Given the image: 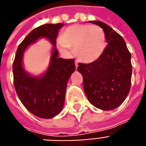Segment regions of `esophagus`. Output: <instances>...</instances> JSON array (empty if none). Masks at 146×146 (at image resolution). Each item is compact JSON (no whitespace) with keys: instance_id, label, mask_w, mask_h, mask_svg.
Here are the masks:
<instances>
[{"instance_id":"1","label":"esophagus","mask_w":146,"mask_h":146,"mask_svg":"<svg viewBox=\"0 0 146 146\" xmlns=\"http://www.w3.org/2000/svg\"><path fill=\"white\" fill-rule=\"evenodd\" d=\"M74 64H75V67H76V68H78V61L75 60V62H74Z\"/></svg>"}]
</instances>
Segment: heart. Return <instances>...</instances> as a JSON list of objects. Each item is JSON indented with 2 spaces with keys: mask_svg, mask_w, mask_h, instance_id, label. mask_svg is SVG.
Listing matches in <instances>:
<instances>
[{
  "mask_svg": "<svg viewBox=\"0 0 146 146\" xmlns=\"http://www.w3.org/2000/svg\"><path fill=\"white\" fill-rule=\"evenodd\" d=\"M58 46L65 50L74 48L75 54L86 63L94 62L101 56L107 46L104 31L98 26L74 24L66 28L58 41Z\"/></svg>",
  "mask_w": 146,
  "mask_h": 146,
  "instance_id": "heart-1",
  "label": "heart"
}]
</instances>
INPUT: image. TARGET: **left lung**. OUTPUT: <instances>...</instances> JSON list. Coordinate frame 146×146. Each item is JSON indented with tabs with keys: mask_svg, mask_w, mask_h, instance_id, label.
<instances>
[{
	"mask_svg": "<svg viewBox=\"0 0 146 146\" xmlns=\"http://www.w3.org/2000/svg\"><path fill=\"white\" fill-rule=\"evenodd\" d=\"M104 31L107 46L98 59L79 63L84 93L91 104L103 110H111L123 104L131 86V54L123 37L108 25L90 21Z\"/></svg>",
	"mask_w": 146,
	"mask_h": 146,
	"instance_id": "left-lung-1",
	"label": "left lung"
}]
</instances>
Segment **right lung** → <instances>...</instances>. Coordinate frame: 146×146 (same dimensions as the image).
Wrapping results in <instances>:
<instances>
[{
    "label": "right lung",
    "instance_id": "right-lung-1",
    "mask_svg": "<svg viewBox=\"0 0 146 146\" xmlns=\"http://www.w3.org/2000/svg\"><path fill=\"white\" fill-rule=\"evenodd\" d=\"M63 23H47L37 27L19 45L13 64V84L20 101L35 116L51 119L62 111L67 83L75 71L74 60L58 58L56 38ZM46 38L53 45L48 68L43 75L33 76L24 69L22 58L28 46L39 38Z\"/></svg>",
    "mask_w": 146,
    "mask_h": 146
}]
</instances>
